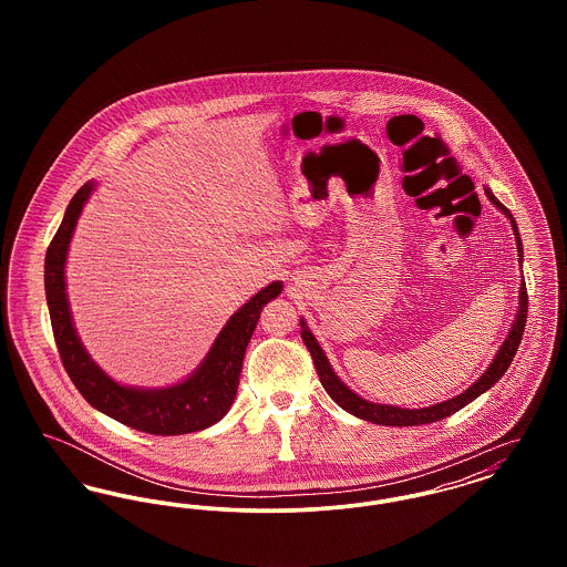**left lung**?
<instances>
[{
    "instance_id": "1",
    "label": "left lung",
    "mask_w": 567,
    "mask_h": 567,
    "mask_svg": "<svg viewBox=\"0 0 567 567\" xmlns=\"http://www.w3.org/2000/svg\"><path fill=\"white\" fill-rule=\"evenodd\" d=\"M486 197L488 202L502 210L506 218L511 220L514 231V240H516V250H518V264L523 266V243H520V236H518V227H516V220L511 215V210L491 193V189H486ZM525 323H527V289H525V280H520V289H518V310H516V317H514V323L508 329V336L504 340V344L499 347V351L495 352L491 365L486 368L485 374L478 378L472 386H467L463 393H458L455 398L446 400V402H440V404L427 405V408H400V405H386V404H374V402H368L363 400L361 395H357L352 391L349 384H344V380L338 377L327 359L321 344L317 342L315 333L310 331L308 323L303 319H299V327H301V340L303 344L308 347V351L312 354V361H315V368L319 372L321 378V384L324 386V391L329 393V398L340 405L342 410H347L349 414H354L357 419H363V421H370V423H377V425H389V427H414V425H427V423H435V421H442L451 414H455L457 410H461L463 405L474 402L478 395H483L485 391H488L499 378L506 374V370L511 368L513 363L514 354L516 349L520 344V338H523V331H525Z\"/></svg>"
}]
</instances>
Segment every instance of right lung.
I'll return each mask as SVG.
<instances>
[{
	"mask_svg": "<svg viewBox=\"0 0 567 567\" xmlns=\"http://www.w3.org/2000/svg\"><path fill=\"white\" fill-rule=\"evenodd\" d=\"M95 187L97 183L89 181L76 190L65 208L63 220L44 259L47 303L63 368L89 404L137 432L183 435L213 427L229 412L236 400L243 374L244 352L259 323L264 306L282 293V282L274 280L229 317V321L218 331L210 351L189 377L169 386L155 389L116 382L84 349L81 336L74 327L65 289V264L70 243L82 208Z\"/></svg>",
	"mask_w": 567,
	"mask_h": 567,
	"instance_id": "obj_1",
	"label": "right lung"
}]
</instances>
